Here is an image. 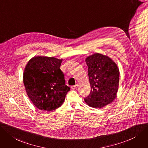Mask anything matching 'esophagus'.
Wrapping results in <instances>:
<instances>
[{
  "label": "esophagus",
  "mask_w": 148,
  "mask_h": 148,
  "mask_svg": "<svg viewBox=\"0 0 148 148\" xmlns=\"http://www.w3.org/2000/svg\"><path fill=\"white\" fill-rule=\"evenodd\" d=\"M78 87V84H76L75 86H72V87H71V88H72V89H76V88H77Z\"/></svg>",
  "instance_id": "34e87169"
}]
</instances>
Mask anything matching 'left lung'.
Here are the masks:
<instances>
[{"instance_id": "left-lung-1", "label": "left lung", "mask_w": 148, "mask_h": 148, "mask_svg": "<svg viewBox=\"0 0 148 148\" xmlns=\"http://www.w3.org/2000/svg\"><path fill=\"white\" fill-rule=\"evenodd\" d=\"M86 62L91 90L84 101L92 108H101L112 103L116 97L119 69L110 58L99 53L88 56Z\"/></svg>"}]
</instances>
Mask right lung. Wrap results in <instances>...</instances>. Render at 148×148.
<instances>
[{
  "label": "right lung",
  "mask_w": 148,
  "mask_h": 148,
  "mask_svg": "<svg viewBox=\"0 0 148 148\" xmlns=\"http://www.w3.org/2000/svg\"><path fill=\"white\" fill-rule=\"evenodd\" d=\"M62 60L36 56L28 61L23 81L29 98L41 110L51 111L62 104L70 88L60 69Z\"/></svg>",
  "instance_id": "add662e5"
}]
</instances>
